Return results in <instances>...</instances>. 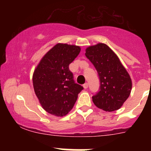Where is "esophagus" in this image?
I'll use <instances>...</instances> for the list:
<instances>
[{"label":"esophagus","mask_w":151,"mask_h":151,"mask_svg":"<svg viewBox=\"0 0 151 151\" xmlns=\"http://www.w3.org/2000/svg\"><path fill=\"white\" fill-rule=\"evenodd\" d=\"M83 87H84V89H87V88H88V84H87V83H85V84H83Z\"/></svg>","instance_id":"34e87169"}]
</instances>
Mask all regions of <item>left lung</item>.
Wrapping results in <instances>:
<instances>
[{
  "mask_svg": "<svg viewBox=\"0 0 151 151\" xmlns=\"http://www.w3.org/2000/svg\"><path fill=\"white\" fill-rule=\"evenodd\" d=\"M85 51L100 79V91L92 96L93 104L105 111L118 110L131 93L132 81L129 74L116 54L104 43L88 47Z\"/></svg>",
  "mask_w": 151,
  "mask_h": 151,
  "instance_id": "8db88e82",
  "label": "left lung"
}]
</instances>
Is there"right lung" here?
Here are the masks:
<instances>
[{
  "label": "right lung",
  "mask_w": 151,
  "mask_h": 151,
  "mask_svg": "<svg viewBox=\"0 0 151 151\" xmlns=\"http://www.w3.org/2000/svg\"><path fill=\"white\" fill-rule=\"evenodd\" d=\"M80 50L79 46L58 43L43 56L34 70L35 93L43 109L55 116L67 115L83 89L74 83L73 74L69 70Z\"/></svg>",
  "instance_id": "right-lung-1"
}]
</instances>
